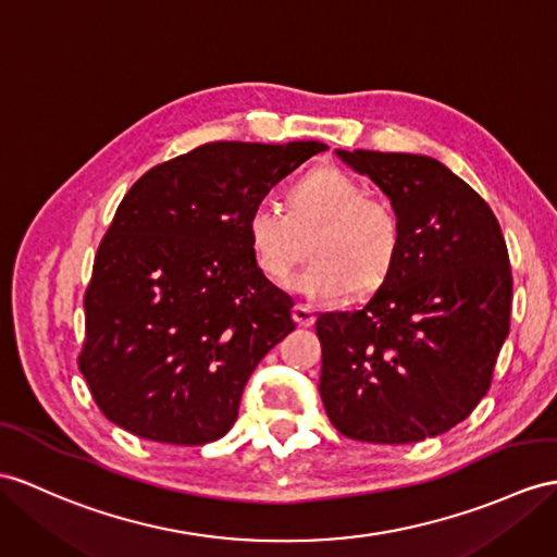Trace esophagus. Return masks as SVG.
<instances>
[{
  "label": "esophagus",
  "instance_id": "34e87169",
  "mask_svg": "<svg viewBox=\"0 0 557 557\" xmlns=\"http://www.w3.org/2000/svg\"><path fill=\"white\" fill-rule=\"evenodd\" d=\"M293 321L297 325H302V329H309V325H314V321H317L314 309L305 307V305H295L293 307Z\"/></svg>",
  "mask_w": 557,
  "mask_h": 557
}]
</instances>
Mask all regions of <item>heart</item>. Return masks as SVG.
I'll return each mask as SVG.
<instances>
[{"instance_id": "heart-1", "label": "heart", "mask_w": 557, "mask_h": 557, "mask_svg": "<svg viewBox=\"0 0 557 557\" xmlns=\"http://www.w3.org/2000/svg\"><path fill=\"white\" fill-rule=\"evenodd\" d=\"M311 262L295 288L314 300H341L351 288L381 286L397 262L401 222L392 202L366 194L355 176L317 168L288 188V212L262 200L246 216L255 264L271 281H286L302 262L307 238Z\"/></svg>"}]
</instances>
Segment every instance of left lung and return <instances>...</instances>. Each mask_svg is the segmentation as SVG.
<instances>
[{
	"label": "left lung",
	"instance_id": "left-lung-1",
	"mask_svg": "<svg viewBox=\"0 0 557 557\" xmlns=\"http://www.w3.org/2000/svg\"><path fill=\"white\" fill-rule=\"evenodd\" d=\"M335 153L389 198L401 248L361 309L317 319L325 413L359 442L437 437L486 395L508 337L504 234L482 196L435 158Z\"/></svg>",
	"mask_w": 557,
	"mask_h": 557
}]
</instances>
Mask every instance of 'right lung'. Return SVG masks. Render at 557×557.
<instances>
[{
    "label": "right lung",
    "instance_id": "obj_1",
    "mask_svg": "<svg viewBox=\"0 0 557 557\" xmlns=\"http://www.w3.org/2000/svg\"><path fill=\"white\" fill-rule=\"evenodd\" d=\"M321 141H214L122 198L85 293L79 371L101 413L180 446L224 437L255 366L293 329L290 295L255 264L246 216Z\"/></svg>",
    "mask_w": 557,
    "mask_h": 557
}]
</instances>
